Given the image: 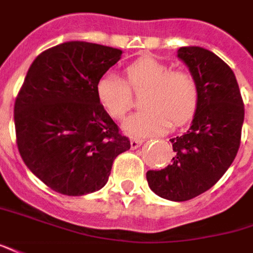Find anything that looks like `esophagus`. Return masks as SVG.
<instances>
[{
	"label": "esophagus",
	"mask_w": 253,
	"mask_h": 253,
	"mask_svg": "<svg viewBox=\"0 0 253 253\" xmlns=\"http://www.w3.org/2000/svg\"><path fill=\"white\" fill-rule=\"evenodd\" d=\"M142 143H143L142 139H137V137H132V139H130V147H132V149H137Z\"/></svg>",
	"instance_id": "esophagus-1"
}]
</instances>
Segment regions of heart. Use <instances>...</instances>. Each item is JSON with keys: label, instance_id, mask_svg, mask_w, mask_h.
<instances>
[{"label": "heart", "instance_id": "heart-1", "mask_svg": "<svg viewBox=\"0 0 253 253\" xmlns=\"http://www.w3.org/2000/svg\"><path fill=\"white\" fill-rule=\"evenodd\" d=\"M134 93H143L144 109L130 116L124 129L129 135L150 136L182 125L193 117L200 99L194 76L153 57H140L125 69V80L107 73L96 84L97 99L113 120H123L133 103Z\"/></svg>", "mask_w": 253, "mask_h": 253}]
</instances>
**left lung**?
Segmentation results:
<instances>
[{
  "label": "left lung",
  "mask_w": 253,
  "mask_h": 253,
  "mask_svg": "<svg viewBox=\"0 0 253 253\" xmlns=\"http://www.w3.org/2000/svg\"><path fill=\"white\" fill-rule=\"evenodd\" d=\"M177 57L198 84L200 99L190 129L172 137L173 158L146 173L150 189L170 201H187L210 190L234 161L241 143L244 102L233 70L213 52L183 46Z\"/></svg>",
  "instance_id": "obj_1"
}]
</instances>
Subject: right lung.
<instances>
[{
	"mask_svg": "<svg viewBox=\"0 0 253 253\" xmlns=\"http://www.w3.org/2000/svg\"><path fill=\"white\" fill-rule=\"evenodd\" d=\"M121 53L84 41L52 46L31 63L17 93L13 117L20 157L60 194L100 190L116 157L130 149L96 93L99 78Z\"/></svg>",
	"mask_w": 253,
	"mask_h": 253,
	"instance_id": "right-lung-1",
	"label": "right lung"
}]
</instances>
